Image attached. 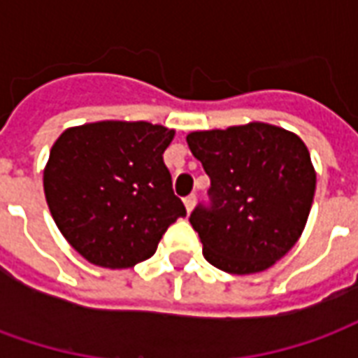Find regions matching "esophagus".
Listing matches in <instances>:
<instances>
[{
  "mask_svg": "<svg viewBox=\"0 0 358 358\" xmlns=\"http://www.w3.org/2000/svg\"><path fill=\"white\" fill-rule=\"evenodd\" d=\"M195 201H197V197H195V195H187L186 199H184V205H186L187 213H192V210H194Z\"/></svg>",
  "mask_w": 358,
  "mask_h": 358,
  "instance_id": "1",
  "label": "esophagus"
}]
</instances>
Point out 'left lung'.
I'll list each match as a JSON object with an SVG mask.
<instances>
[{
    "label": "left lung",
    "instance_id": "8db88e82",
    "mask_svg": "<svg viewBox=\"0 0 358 358\" xmlns=\"http://www.w3.org/2000/svg\"><path fill=\"white\" fill-rule=\"evenodd\" d=\"M186 140L210 178L209 203L189 215L205 259L230 274L270 268L307 224L316 189L307 145L264 122L192 132Z\"/></svg>",
    "mask_w": 358,
    "mask_h": 358
}]
</instances>
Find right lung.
I'll return each mask as SVG.
<instances>
[{
	"label": "right lung",
	"instance_id": "obj_1",
	"mask_svg": "<svg viewBox=\"0 0 358 358\" xmlns=\"http://www.w3.org/2000/svg\"><path fill=\"white\" fill-rule=\"evenodd\" d=\"M174 130L103 120L53 143L43 192L55 224L86 261L130 268L153 257L166 228L186 217L163 161Z\"/></svg>",
	"mask_w": 358,
	"mask_h": 358
}]
</instances>
